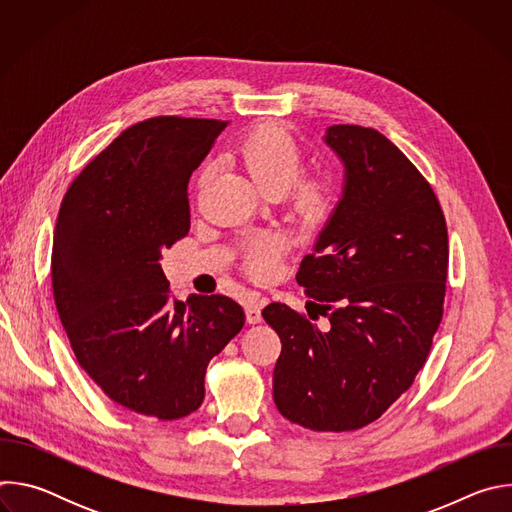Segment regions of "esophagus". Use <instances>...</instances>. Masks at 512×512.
<instances>
[{
    "label": "esophagus",
    "mask_w": 512,
    "mask_h": 512,
    "mask_svg": "<svg viewBox=\"0 0 512 512\" xmlns=\"http://www.w3.org/2000/svg\"><path fill=\"white\" fill-rule=\"evenodd\" d=\"M263 306H265V300H261V298H251L245 304V314H247L249 324H259L261 322V308Z\"/></svg>",
    "instance_id": "1"
}]
</instances>
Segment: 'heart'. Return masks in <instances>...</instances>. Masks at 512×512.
I'll use <instances>...</instances> for the list:
<instances>
[{
	"instance_id": "b5f03b06",
	"label": "heart",
	"mask_w": 512,
	"mask_h": 512,
	"mask_svg": "<svg viewBox=\"0 0 512 512\" xmlns=\"http://www.w3.org/2000/svg\"><path fill=\"white\" fill-rule=\"evenodd\" d=\"M235 156L245 166L249 176L267 192H281L291 184V198L296 206L310 214L320 216L328 210L334 196V180L326 172L300 174L304 152L300 143L289 133L277 127H259L251 131L235 150ZM297 180L294 181L293 178ZM210 170H202L198 176V190L208 184ZM279 253V241L273 237H257L247 251V263L253 273L265 275L273 269Z\"/></svg>"
}]
</instances>
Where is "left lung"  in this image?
I'll return each instance as SVG.
<instances>
[{"label": "left lung", "mask_w": 512, "mask_h": 512, "mask_svg": "<svg viewBox=\"0 0 512 512\" xmlns=\"http://www.w3.org/2000/svg\"><path fill=\"white\" fill-rule=\"evenodd\" d=\"M344 190L296 275L322 330L285 304L261 314L281 340L273 399L291 423L352 431L415 381L444 316L448 227L429 182L383 133L332 125Z\"/></svg>", "instance_id": "obj_1"}]
</instances>
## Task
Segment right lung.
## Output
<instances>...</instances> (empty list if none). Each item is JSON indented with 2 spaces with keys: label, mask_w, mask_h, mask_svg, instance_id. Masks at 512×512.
I'll list each match as a JSON object with an SVG mask.
<instances>
[{
  "label": "right lung",
  "mask_w": 512,
  "mask_h": 512,
  "mask_svg": "<svg viewBox=\"0 0 512 512\" xmlns=\"http://www.w3.org/2000/svg\"><path fill=\"white\" fill-rule=\"evenodd\" d=\"M227 123L127 127L72 180L56 218L52 291L72 352L111 401L162 421L200 407L210 358L245 324L227 296L178 302L160 265L190 231L188 180Z\"/></svg>",
  "instance_id": "1"
}]
</instances>
